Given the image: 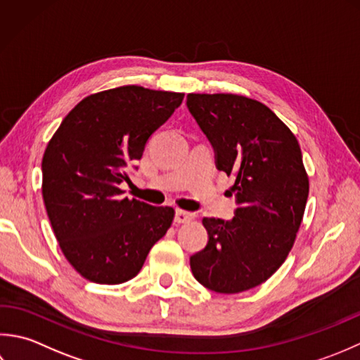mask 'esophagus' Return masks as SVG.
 Listing matches in <instances>:
<instances>
[{"mask_svg":"<svg viewBox=\"0 0 360 360\" xmlns=\"http://www.w3.org/2000/svg\"><path fill=\"white\" fill-rule=\"evenodd\" d=\"M191 221H194L193 212H188L183 210H177V212H175V222L177 224H189Z\"/></svg>","mask_w":360,"mask_h":360,"instance_id":"1","label":"esophagus"}]
</instances>
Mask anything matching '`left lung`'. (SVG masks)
<instances>
[{
  "instance_id": "1",
  "label": "left lung",
  "mask_w": 360,
  "mask_h": 360,
  "mask_svg": "<svg viewBox=\"0 0 360 360\" xmlns=\"http://www.w3.org/2000/svg\"><path fill=\"white\" fill-rule=\"evenodd\" d=\"M186 105L236 177L230 221L203 217L208 244L191 256L193 275L219 293L262 284L288 258L303 221L309 177L297 136L262 102L231 93H189Z\"/></svg>"
}]
</instances>
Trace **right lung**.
Segmentation results:
<instances>
[{
  "instance_id": "add662e5",
  "label": "right lung",
  "mask_w": 360,
  "mask_h": 360,
  "mask_svg": "<svg viewBox=\"0 0 360 360\" xmlns=\"http://www.w3.org/2000/svg\"><path fill=\"white\" fill-rule=\"evenodd\" d=\"M185 94L124 85L84 98L45 149L41 194L65 258L85 280L121 284L136 276L171 229L175 211L121 194L126 167Z\"/></svg>"
}]
</instances>
